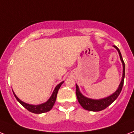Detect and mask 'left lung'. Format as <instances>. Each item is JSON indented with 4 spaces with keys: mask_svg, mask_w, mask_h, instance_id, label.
Segmentation results:
<instances>
[{
    "mask_svg": "<svg viewBox=\"0 0 134 134\" xmlns=\"http://www.w3.org/2000/svg\"><path fill=\"white\" fill-rule=\"evenodd\" d=\"M114 47L117 49L118 53H119L120 60H121V63H122V66H123L122 79H121V82L119 83V87L117 89V91L110 96L106 97V98L102 99H98V100H95V99L88 98H86L84 96H83L82 93L80 92L78 85L76 84V97H77V100H78L79 104L82 106V108H84L85 110H88V111H93V112H98V111L104 110L106 108H108V106L110 105L117 98V97L119 96V95L121 93L123 85H124V76H125V64H124V60H123V58H122V56H121V54L119 48L115 46H114Z\"/></svg>",
    "mask_w": 134,
    "mask_h": 134,
    "instance_id": "8db88e82",
    "label": "left lung"
}]
</instances>
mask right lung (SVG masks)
<instances>
[{"label":"right lung","instance_id":"add662e5","mask_svg":"<svg viewBox=\"0 0 134 134\" xmlns=\"http://www.w3.org/2000/svg\"><path fill=\"white\" fill-rule=\"evenodd\" d=\"M64 83V81H62L61 83L58 84L54 89L53 93L51 95V98L48 100L44 103L40 104L38 105H30V104H27L26 103H24L23 101H22L19 98H18V97L15 95V93L13 92V94L15 96V97L17 99V100L19 102V103L21 104L24 108H25L27 110H29V112H33L35 114H41V113H44V112H48L50 110L53 108L54 104L55 103L56 98H57V94H58V92L59 88H60L61 85Z\"/></svg>","mask_w":134,"mask_h":134}]
</instances>
